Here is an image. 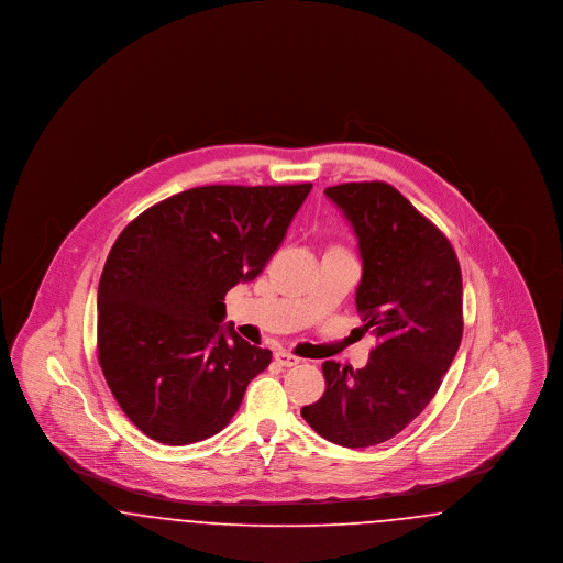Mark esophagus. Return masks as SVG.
I'll return each mask as SVG.
<instances>
[{
	"label": "esophagus",
	"instance_id": "34e87169",
	"mask_svg": "<svg viewBox=\"0 0 563 563\" xmlns=\"http://www.w3.org/2000/svg\"><path fill=\"white\" fill-rule=\"evenodd\" d=\"M274 358H276V363L278 365H283V367H295L297 363H299V358L291 354V352H287V350H278L276 354H274Z\"/></svg>",
	"mask_w": 563,
	"mask_h": 563
}]
</instances>
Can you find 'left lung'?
<instances>
[{"mask_svg":"<svg viewBox=\"0 0 563 563\" xmlns=\"http://www.w3.org/2000/svg\"><path fill=\"white\" fill-rule=\"evenodd\" d=\"M354 228L363 276L356 310L377 346L363 369L322 363L327 388L303 420L342 448L399 434L437 395L462 340V272L454 246L384 181L324 189Z\"/></svg>","mask_w":563,"mask_h":563,"instance_id":"left-lung-1","label":"left lung"}]
</instances>
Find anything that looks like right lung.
<instances>
[{
  "label": "right lung",
  "mask_w": 563,
  "mask_h": 563,
  "mask_svg": "<svg viewBox=\"0 0 563 563\" xmlns=\"http://www.w3.org/2000/svg\"><path fill=\"white\" fill-rule=\"evenodd\" d=\"M312 184L205 186L133 219L99 280L97 349L136 429L188 445L225 429L272 361L223 327L225 294L266 268Z\"/></svg>",
  "instance_id": "1"
}]
</instances>
